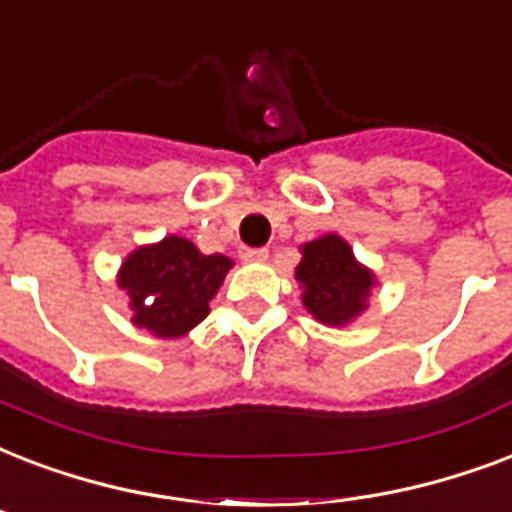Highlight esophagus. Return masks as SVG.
<instances>
[{
    "mask_svg": "<svg viewBox=\"0 0 512 512\" xmlns=\"http://www.w3.org/2000/svg\"><path fill=\"white\" fill-rule=\"evenodd\" d=\"M267 256V248H243V251H240V259H243L245 264H261V261H267Z\"/></svg>",
    "mask_w": 512,
    "mask_h": 512,
    "instance_id": "1",
    "label": "esophagus"
}]
</instances>
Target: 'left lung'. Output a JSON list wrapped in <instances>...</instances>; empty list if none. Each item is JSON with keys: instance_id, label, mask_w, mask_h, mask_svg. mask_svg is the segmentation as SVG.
Segmentation results:
<instances>
[{"instance_id": "left-lung-1", "label": "left lung", "mask_w": 512, "mask_h": 512, "mask_svg": "<svg viewBox=\"0 0 512 512\" xmlns=\"http://www.w3.org/2000/svg\"><path fill=\"white\" fill-rule=\"evenodd\" d=\"M301 301L326 326H344L366 310L374 275L360 267L342 237L326 235L304 245V259L296 267Z\"/></svg>"}]
</instances>
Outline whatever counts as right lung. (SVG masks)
Masks as SVG:
<instances>
[{"instance_id": "right-lung-1", "label": "right lung", "mask_w": 512, "mask_h": 512, "mask_svg": "<svg viewBox=\"0 0 512 512\" xmlns=\"http://www.w3.org/2000/svg\"><path fill=\"white\" fill-rule=\"evenodd\" d=\"M232 259L197 251L184 237L138 248L120 269V288L130 293L133 323L160 339L192 331L205 315L208 301L224 283Z\"/></svg>"}]
</instances>
